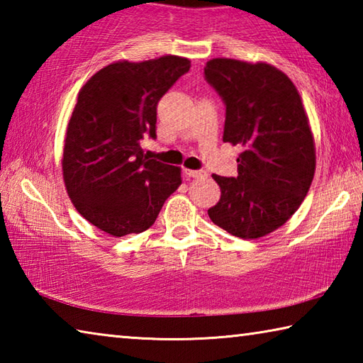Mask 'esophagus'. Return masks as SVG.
<instances>
[{"mask_svg": "<svg viewBox=\"0 0 363 363\" xmlns=\"http://www.w3.org/2000/svg\"><path fill=\"white\" fill-rule=\"evenodd\" d=\"M184 173H186L189 177H196V179H199V177L208 176L206 171H201V169H184Z\"/></svg>", "mask_w": 363, "mask_h": 363, "instance_id": "esophagus-1", "label": "esophagus"}]
</instances>
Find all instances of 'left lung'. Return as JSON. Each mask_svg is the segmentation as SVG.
<instances>
[{"label":"left lung","mask_w":363,"mask_h":363,"mask_svg":"<svg viewBox=\"0 0 363 363\" xmlns=\"http://www.w3.org/2000/svg\"><path fill=\"white\" fill-rule=\"evenodd\" d=\"M205 77L225 102L224 143L240 144L238 176L213 174L220 199L208 216L240 238L277 230L303 203L315 173V143L296 86L267 62L218 57Z\"/></svg>","instance_id":"8db88e82"}]
</instances>
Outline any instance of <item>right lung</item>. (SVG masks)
<instances>
[{"label": "right lung", "mask_w": 363, "mask_h": 363, "mask_svg": "<svg viewBox=\"0 0 363 363\" xmlns=\"http://www.w3.org/2000/svg\"><path fill=\"white\" fill-rule=\"evenodd\" d=\"M189 69L187 57L171 54L116 60L79 89L65 133L64 182L77 211L108 235L149 229L181 186V168L150 160L140 140L155 138L157 104Z\"/></svg>", "instance_id": "add662e5"}]
</instances>
